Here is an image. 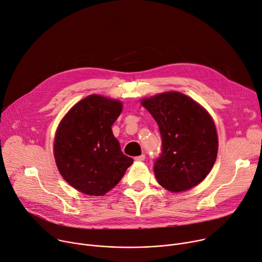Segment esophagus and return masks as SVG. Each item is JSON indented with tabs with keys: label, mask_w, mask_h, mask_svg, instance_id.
I'll return each mask as SVG.
<instances>
[{
	"label": "esophagus",
	"mask_w": 262,
	"mask_h": 262,
	"mask_svg": "<svg viewBox=\"0 0 262 262\" xmlns=\"http://www.w3.org/2000/svg\"><path fill=\"white\" fill-rule=\"evenodd\" d=\"M145 158H146L145 154H142V155H138V156L134 157V159L136 160V162H143V160H145Z\"/></svg>",
	"instance_id": "1"
}]
</instances>
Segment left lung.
<instances>
[{
  "instance_id": "8db88e82",
  "label": "left lung",
  "mask_w": 262,
  "mask_h": 262,
  "mask_svg": "<svg viewBox=\"0 0 262 262\" xmlns=\"http://www.w3.org/2000/svg\"><path fill=\"white\" fill-rule=\"evenodd\" d=\"M156 120L162 152L154 163L158 184L177 193L206 178L214 166L218 139L210 114L179 92H166L142 100Z\"/></svg>"
}]
</instances>
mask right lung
Masks as SVG:
<instances>
[{
    "mask_svg": "<svg viewBox=\"0 0 262 262\" xmlns=\"http://www.w3.org/2000/svg\"><path fill=\"white\" fill-rule=\"evenodd\" d=\"M122 109L118 100L89 95L59 124L54 140L55 163L63 178L77 191L104 195L132 165L133 159L122 152L111 128Z\"/></svg>",
    "mask_w": 262,
    "mask_h": 262,
    "instance_id": "1",
    "label": "right lung"
}]
</instances>
